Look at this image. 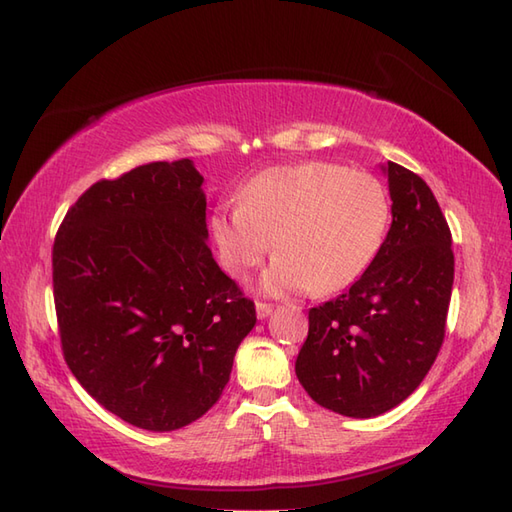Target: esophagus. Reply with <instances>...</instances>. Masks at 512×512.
I'll return each instance as SVG.
<instances>
[{"mask_svg": "<svg viewBox=\"0 0 512 512\" xmlns=\"http://www.w3.org/2000/svg\"><path fill=\"white\" fill-rule=\"evenodd\" d=\"M255 310H257V317H259V319H266V317H270V312H273V303L257 301V303H255Z\"/></svg>", "mask_w": 512, "mask_h": 512, "instance_id": "esophagus-1", "label": "esophagus"}]
</instances>
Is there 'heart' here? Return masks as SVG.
<instances>
[{
  "mask_svg": "<svg viewBox=\"0 0 512 512\" xmlns=\"http://www.w3.org/2000/svg\"><path fill=\"white\" fill-rule=\"evenodd\" d=\"M391 224V200L374 173L334 162H299L250 178L239 204L222 202L211 231L228 275L244 277L279 255L268 292L330 295L350 288L376 262Z\"/></svg>",
  "mask_w": 512,
  "mask_h": 512,
  "instance_id": "obj_1",
  "label": "heart"
}]
</instances>
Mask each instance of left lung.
I'll list each match as a JSON object with an SVG mask.
<instances>
[{"instance_id": "obj_1", "label": "left lung", "mask_w": 512, "mask_h": 512, "mask_svg": "<svg viewBox=\"0 0 512 512\" xmlns=\"http://www.w3.org/2000/svg\"><path fill=\"white\" fill-rule=\"evenodd\" d=\"M391 228L367 273L323 306L310 308L295 372L321 407L374 418L409 398L444 341L453 288L451 231L418 173L383 167Z\"/></svg>"}]
</instances>
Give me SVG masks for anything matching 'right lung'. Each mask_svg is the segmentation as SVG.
I'll list each match as a JSON object with an SVG mask.
<instances>
[{
	"label": "right lung",
	"mask_w": 512,
	"mask_h": 512,
	"mask_svg": "<svg viewBox=\"0 0 512 512\" xmlns=\"http://www.w3.org/2000/svg\"><path fill=\"white\" fill-rule=\"evenodd\" d=\"M202 182L189 158L99 180L52 246L65 363L99 405L147 431L202 418L257 321L206 244Z\"/></svg>",
	"instance_id": "right-lung-1"
}]
</instances>
